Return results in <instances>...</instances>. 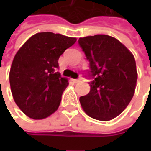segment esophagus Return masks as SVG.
I'll use <instances>...</instances> for the list:
<instances>
[{
    "instance_id": "esophagus-1",
    "label": "esophagus",
    "mask_w": 151,
    "mask_h": 151,
    "mask_svg": "<svg viewBox=\"0 0 151 151\" xmlns=\"http://www.w3.org/2000/svg\"><path fill=\"white\" fill-rule=\"evenodd\" d=\"M72 81L74 83H78L79 81H80V80H79V79H74V80H72Z\"/></svg>"
}]
</instances>
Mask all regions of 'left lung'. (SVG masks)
Wrapping results in <instances>:
<instances>
[{"mask_svg":"<svg viewBox=\"0 0 151 151\" xmlns=\"http://www.w3.org/2000/svg\"><path fill=\"white\" fill-rule=\"evenodd\" d=\"M79 45L90 63V92L80 97L86 113L108 121L122 113L133 98L137 81L134 55L117 38L97 34L80 38Z\"/></svg>","mask_w":151,"mask_h":151,"instance_id":"obj_1","label":"left lung"}]
</instances>
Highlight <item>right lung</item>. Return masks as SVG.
Here are the masks:
<instances>
[{"label":"right lung","instance_id":"obj_1","mask_svg":"<svg viewBox=\"0 0 151 151\" xmlns=\"http://www.w3.org/2000/svg\"><path fill=\"white\" fill-rule=\"evenodd\" d=\"M76 42L60 33L38 32L15 55L9 81L16 104L32 119H43L58 109L68 80L61 77L59 58Z\"/></svg>","mask_w":151,"mask_h":151}]
</instances>
